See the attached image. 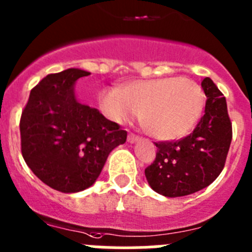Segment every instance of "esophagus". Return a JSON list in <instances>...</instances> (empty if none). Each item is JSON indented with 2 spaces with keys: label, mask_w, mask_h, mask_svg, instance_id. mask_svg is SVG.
I'll return each mask as SVG.
<instances>
[{
  "label": "esophagus",
  "mask_w": 252,
  "mask_h": 252,
  "mask_svg": "<svg viewBox=\"0 0 252 252\" xmlns=\"http://www.w3.org/2000/svg\"><path fill=\"white\" fill-rule=\"evenodd\" d=\"M139 139H140L139 135L134 134V133H129L128 134V142L129 143H135L137 140H139Z\"/></svg>",
  "instance_id": "esophagus-1"
}]
</instances>
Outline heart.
Segmentation results:
<instances>
[{"label":"heart","mask_w":252,"mask_h":252,"mask_svg":"<svg viewBox=\"0 0 252 252\" xmlns=\"http://www.w3.org/2000/svg\"><path fill=\"white\" fill-rule=\"evenodd\" d=\"M203 103L201 87L187 78L137 80L100 93V108L109 119L124 123L140 110L148 133L159 140L188 134L201 117Z\"/></svg>","instance_id":"heart-1"}]
</instances>
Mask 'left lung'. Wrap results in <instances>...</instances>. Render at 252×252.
Returning <instances> with one entry per match:
<instances>
[{
  "mask_svg": "<svg viewBox=\"0 0 252 252\" xmlns=\"http://www.w3.org/2000/svg\"><path fill=\"white\" fill-rule=\"evenodd\" d=\"M205 114L191 134L154 143L157 153L144 171L153 191L165 197L192 194L214 182L225 167L232 139L226 99L210 78L202 80Z\"/></svg>",
  "mask_w": 252,
  "mask_h": 252,
  "instance_id": "1",
  "label": "left lung"
}]
</instances>
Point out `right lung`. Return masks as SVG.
Instances as JSON below:
<instances>
[{"label": "right lung", "mask_w": 252, "mask_h": 252, "mask_svg": "<svg viewBox=\"0 0 252 252\" xmlns=\"http://www.w3.org/2000/svg\"><path fill=\"white\" fill-rule=\"evenodd\" d=\"M80 69L49 74L32 88L20 119L21 153L45 185L64 193L90 187L126 130L98 109L80 104L74 85Z\"/></svg>", "instance_id": "right-lung-1"}]
</instances>
